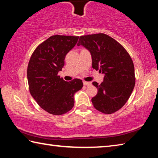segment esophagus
I'll use <instances>...</instances> for the list:
<instances>
[{"label": "esophagus", "instance_id": "obj_1", "mask_svg": "<svg viewBox=\"0 0 158 158\" xmlns=\"http://www.w3.org/2000/svg\"><path fill=\"white\" fill-rule=\"evenodd\" d=\"M84 83V85H87V86H89V85H91V82H89V81H84L83 82Z\"/></svg>", "mask_w": 158, "mask_h": 158}]
</instances>
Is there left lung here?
<instances>
[{
    "label": "left lung",
    "instance_id": "8db88e82",
    "mask_svg": "<svg viewBox=\"0 0 158 158\" xmlns=\"http://www.w3.org/2000/svg\"><path fill=\"white\" fill-rule=\"evenodd\" d=\"M77 45L89 51L93 68L105 74L100 84L93 82L98 90L91 99L94 107L106 114L118 111L135 85V67L130 54L119 42L104 33L81 36Z\"/></svg>",
    "mask_w": 158,
    "mask_h": 158
}]
</instances>
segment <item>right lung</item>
Returning <instances> with one entry per match:
<instances>
[{
  "label": "right lung",
  "mask_w": 158,
  "mask_h": 158,
  "mask_svg": "<svg viewBox=\"0 0 158 158\" xmlns=\"http://www.w3.org/2000/svg\"><path fill=\"white\" fill-rule=\"evenodd\" d=\"M78 36L53 35L38 45L29 60L27 78L31 95L48 113L62 115L74 106V95L83 87L81 79L68 82L58 75L67 53L75 46Z\"/></svg>",
  "instance_id": "1"
}]
</instances>
